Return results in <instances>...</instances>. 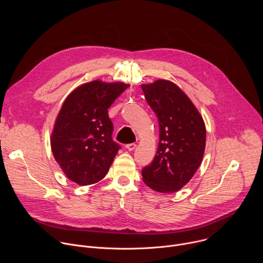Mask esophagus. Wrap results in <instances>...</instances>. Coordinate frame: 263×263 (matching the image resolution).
<instances>
[{"label": "esophagus", "instance_id": "obj_1", "mask_svg": "<svg viewBox=\"0 0 263 263\" xmlns=\"http://www.w3.org/2000/svg\"><path fill=\"white\" fill-rule=\"evenodd\" d=\"M126 147H127V149H129V151H133V149L136 147V144L135 143H128L126 145Z\"/></svg>", "mask_w": 263, "mask_h": 263}]
</instances>
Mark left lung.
Instances as JSON below:
<instances>
[{
	"instance_id": "left-lung-1",
	"label": "left lung",
	"mask_w": 263,
	"mask_h": 263,
	"mask_svg": "<svg viewBox=\"0 0 263 263\" xmlns=\"http://www.w3.org/2000/svg\"><path fill=\"white\" fill-rule=\"evenodd\" d=\"M159 123V143L152 163L141 171L143 182L158 193L172 194L190 182L202 163L206 127L202 116L175 83L157 80L141 85Z\"/></svg>"
}]
</instances>
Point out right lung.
Returning a JSON list of instances; mask_svg holds the SVG:
<instances>
[{
  "label": "right lung",
  "instance_id": "add662e5",
  "mask_svg": "<svg viewBox=\"0 0 263 263\" xmlns=\"http://www.w3.org/2000/svg\"><path fill=\"white\" fill-rule=\"evenodd\" d=\"M129 87L100 80L80 85L65 99L51 135L55 160L72 182L90 185L101 181L120 149L112 140L114 124L108 108Z\"/></svg>",
  "mask_w": 263,
  "mask_h": 263
}]
</instances>
